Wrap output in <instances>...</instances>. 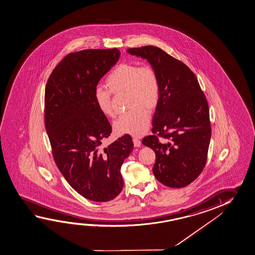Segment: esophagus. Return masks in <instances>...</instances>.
<instances>
[{"instance_id": "obj_1", "label": "esophagus", "mask_w": 255, "mask_h": 255, "mask_svg": "<svg viewBox=\"0 0 255 255\" xmlns=\"http://www.w3.org/2000/svg\"><path fill=\"white\" fill-rule=\"evenodd\" d=\"M133 142L134 147H140L141 146V141L137 138H133Z\"/></svg>"}]
</instances>
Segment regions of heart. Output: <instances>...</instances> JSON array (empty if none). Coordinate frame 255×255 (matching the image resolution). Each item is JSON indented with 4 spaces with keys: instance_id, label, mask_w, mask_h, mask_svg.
<instances>
[{
    "instance_id": "b5f03b06",
    "label": "heart",
    "mask_w": 255,
    "mask_h": 255,
    "mask_svg": "<svg viewBox=\"0 0 255 255\" xmlns=\"http://www.w3.org/2000/svg\"><path fill=\"white\" fill-rule=\"evenodd\" d=\"M106 86L113 94L127 93L128 112L114 122V129L120 134L141 136L149 128L150 111L159 100V80L156 70L150 65L139 66L134 63L118 65L106 79ZM107 89L97 88L94 100L97 108L107 117H114L112 96Z\"/></svg>"
}]
</instances>
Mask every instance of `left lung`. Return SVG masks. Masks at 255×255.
I'll list each match as a JSON object with an SVG mask.
<instances>
[{
  "label": "left lung",
  "mask_w": 255,
  "mask_h": 255,
  "mask_svg": "<svg viewBox=\"0 0 255 255\" xmlns=\"http://www.w3.org/2000/svg\"><path fill=\"white\" fill-rule=\"evenodd\" d=\"M127 52L148 61L159 80L154 134L142 139V144L156 154L154 176L170 188L187 186L206 166L211 139L208 103L198 79L186 65L158 47L133 48ZM158 136L170 142L161 144Z\"/></svg>",
  "instance_id": "8db88e82"
}]
</instances>
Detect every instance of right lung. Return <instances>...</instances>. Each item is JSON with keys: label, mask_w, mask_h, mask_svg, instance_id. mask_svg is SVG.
Masks as SVG:
<instances>
[{"label": "right lung", "mask_w": 255, "mask_h": 255, "mask_svg": "<svg viewBox=\"0 0 255 255\" xmlns=\"http://www.w3.org/2000/svg\"><path fill=\"white\" fill-rule=\"evenodd\" d=\"M120 56L118 49L71 53L53 70L45 89V128L53 158L73 190L96 202L121 193V168L133 150L129 134L101 149L112 126L94 100L98 82Z\"/></svg>", "instance_id": "obj_1"}]
</instances>
